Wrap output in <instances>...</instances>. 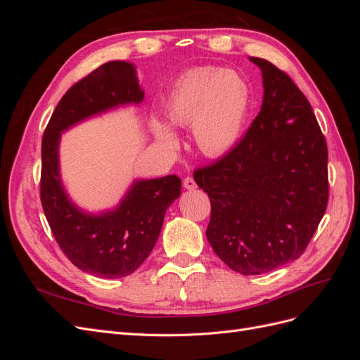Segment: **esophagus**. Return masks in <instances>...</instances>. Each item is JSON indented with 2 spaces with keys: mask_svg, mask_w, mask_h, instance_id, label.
<instances>
[{
  "mask_svg": "<svg viewBox=\"0 0 360 360\" xmlns=\"http://www.w3.org/2000/svg\"><path fill=\"white\" fill-rule=\"evenodd\" d=\"M183 186L189 189V191H193V189H197V183H195V180L192 177L188 176V177H184V180H183Z\"/></svg>",
  "mask_w": 360,
  "mask_h": 360,
  "instance_id": "obj_1",
  "label": "esophagus"
}]
</instances>
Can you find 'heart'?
I'll use <instances>...</instances> for the list:
<instances>
[{
	"instance_id": "heart-1",
	"label": "heart",
	"mask_w": 360,
	"mask_h": 360,
	"mask_svg": "<svg viewBox=\"0 0 360 360\" xmlns=\"http://www.w3.org/2000/svg\"><path fill=\"white\" fill-rule=\"evenodd\" d=\"M249 102V86L240 75L221 68H198L180 76L163 108L172 126H192L195 146L202 155L214 158L237 143ZM153 130L163 146L176 147L177 138L167 124L155 120Z\"/></svg>"
}]
</instances>
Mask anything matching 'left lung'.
<instances>
[{"label": "left lung", "instance_id": "left-lung-1", "mask_svg": "<svg viewBox=\"0 0 360 360\" xmlns=\"http://www.w3.org/2000/svg\"><path fill=\"white\" fill-rule=\"evenodd\" d=\"M250 61L263 72L259 114L231 151L193 172L212 204L209 243L246 276L297 259L329 200L328 144L311 103L284 70Z\"/></svg>", "mask_w": 360, "mask_h": 360}]
</instances>
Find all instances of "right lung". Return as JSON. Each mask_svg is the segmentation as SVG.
<instances>
[{"label": "right lung", "instance_id": "add662e5", "mask_svg": "<svg viewBox=\"0 0 360 360\" xmlns=\"http://www.w3.org/2000/svg\"><path fill=\"white\" fill-rule=\"evenodd\" d=\"M143 99L132 64L105 63L61 97L41 138L40 201L51 231L72 264L99 278H123L144 263L160 234L167 209L180 197L181 180L172 174L135 181L115 210L86 214L63 189L60 135L86 117Z\"/></svg>", "mask_w": 360, "mask_h": 360}]
</instances>
